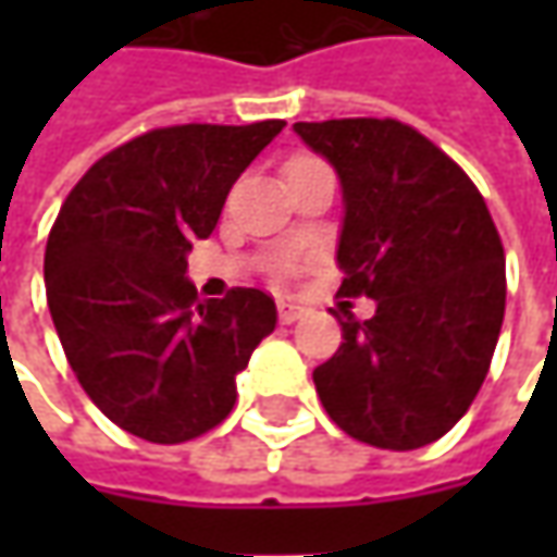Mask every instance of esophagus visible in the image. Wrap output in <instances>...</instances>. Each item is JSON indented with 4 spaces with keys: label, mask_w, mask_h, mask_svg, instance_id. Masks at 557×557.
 I'll return each instance as SVG.
<instances>
[{
    "label": "esophagus",
    "mask_w": 557,
    "mask_h": 557,
    "mask_svg": "<svg viewBox=\"0 0 557 557\" xmlns=\"http://www.w3.org/2000/svg\"><path fill=\"white\" fill-rule=\"evenodd\" d=\"M307 307L304 304H297V300H278V319H282V325H290V322H297V319H304L307 315Z\"/></svg>",
    "instance_id": "esophagus-1"
}]
</instances>
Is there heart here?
<instances>
[{"mask_svg":"<svg viewBox=\"0 0 557 557\" xmlns=\"http://www.w3.org/2000/svg\"><path fill=\"white\" fill-rule=\"evenodd\" d=\"M300 163H315V158H294L288 166H300Z\"/></svg>","mask_w":557,"mask_h":557,"instance_id":"obj_1","label":"heart"}]
</instances>
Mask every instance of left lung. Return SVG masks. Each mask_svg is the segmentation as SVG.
I'll return each instance as SVG.
<instances>
[{
  "label": "left lung",
  "instance_id": "8db88e82",
  "mask_svg": "<svg viewBox=\"0 0 557 557\" xmlns=\"http://www.w3.org/2000/svg\"><path fill=\"white\" fill-rule=\"evenodd\" d=\"M294 133L341 180L337 294L374 300L366 322L341 307L344 344L312 372L315 394L350 437L396 453L428 446L490 372L505 315L499 232L459 163L399 120L294 123Z\"/></svg>",
  "mask_w": 557,
  "mask_h": 557
}]
</instances>
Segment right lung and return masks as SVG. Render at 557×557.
Instances as JSON below:
<instances>
[{"label": "right lung", "instance_id": "add662e5", "mask_svg": "<svg viewBox=\"0 0 557 557\" xmlns=\"http://www.w3.org/2000/svg\"><path fill=\"white\" fill-rule=\"evenodd\" d=\"M285 120L151 129L89 166L49 232L46 297L76 381L117 428L185 443L235 406V377L275 329V300H198L191 242Z\"/></svg>", "mask_w": 557, "mask_h": 557}]
</instances>
